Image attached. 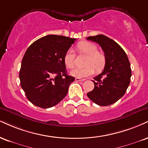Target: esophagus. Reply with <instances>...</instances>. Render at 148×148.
Here are the masks:
<instances>
[{"instance_id": "1", "label": "esophagus", "mask_w": 148, "mask_h": 148, "mask_svg": "<svg viewBox=\"0 0 148 148\" xmlns=\"http://www.w3.org/2000/svg\"><path fill=\"white\" fill-rule=\"evenodd\" d=\"M85 79H80V78H76L75 81H84Z\"/></svg>"}]
</instances>
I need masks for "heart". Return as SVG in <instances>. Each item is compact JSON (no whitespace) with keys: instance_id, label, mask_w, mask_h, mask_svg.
<instances>
[{"instance_id":"heart-1","label":"heart","mask_w":148,"mask_h":148,"mask_svg":"<svg viewBox=\"0 0 148 148\" xmlns=\"http://www.w3.org/2000/svg\"><path fill=\"white\" fill-rule=\"evenodd\" d=\"M77 49L81 54L86 55L85 61L86 66L83 68H76L71 71L70 74L76 78H84L92 75L94 69L101 71L104 68L106 63V55L102 51H98L97 46L93 42L83 41L77 45ZM75 54L72 49H68L64 56V63L71 69L75 65Z\"/></svg>"}]
</instances>
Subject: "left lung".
Listing matches in <instances>:
<instances>
[{
  "instance_id": "obj_1",
  "label": "left lung",
  "mask_w": 148,
  "mask_h": 148,
  "mask_svg": "<svg viewBox=\"0 0 148 148\" xmlns=\"http://www.w3.org/2000/svg\"><path fill=\"white\" fill-rule=\"evenodd\" d=\"M88 40L101 46L106 57L103 72L94 78V88L87 94L90 100L100 106L113 104L125 93L130 83V63L122 47L112 39L99 34Z\"/></svg>"
}]
</instances>
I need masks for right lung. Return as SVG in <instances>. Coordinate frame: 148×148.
<instances>
[{
	"label": "right lung",
	"mask_w": 148,
	"mask_h": 148,
	"mask_svg": "<svg viewBox=\"0 0 148 148\" xmlns=\"http://www.w3.org/2000/svg\"><path fill=\"white\" fill-rule=\"evenodd\" d=\"M76 38L47 35L27 48L19 78L27 99L39 108H51L60 102L75 78L67 74L64 56Z\"/></svg>",
	"instance_id": "obj_1"
}]
</instances>
